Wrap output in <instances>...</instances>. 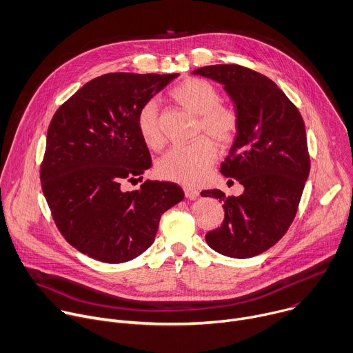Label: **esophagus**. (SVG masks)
Wrapping results in <instances>:
<instances>
[{
  "label": "esophagus",
  "mask_w": 353,
  "mask_h": 353,
  "mask_svg": "<svg viewBox=\"0 0 353 353\" xmlns=\"http://www.w3.org/2000/svg\"><path fill=\"white\" fill-rule=\"evenodd\" d=\"M183 192H185V196L189 197V199H196V197H199V194H200L197 189L190 188V186H185V188H183Z\"/></svg>",
  "instance_id": "1"
}]
</instances>
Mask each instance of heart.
I'll return each mask as SVG.
<instances>
[{
	"label": "heart",
	"instance_id": "b5f03b06",
	"mask_svg": "<svg viewBox=\"0 0 353 353\" xmlns=\"http://www.w3.org/2000/svg\"><path fill=\"white\" fill-rule=\"evenodd\" d=\"M171 99L183 110L197 115L196 134H208L220 146L231 145L239 130L235 107L221 101L219 89L204 79L188 78L170 92ZM137 130L148 148L157 150L164 143L159 107L150 100L140 107ZM217 148L207 136L197 137L185 146H174L157 161V174L168 181L192 185L199 182L216 161Z\"/></svg>",
	"mask_w": 353,
	"mask_h": 353
}]
</instances>
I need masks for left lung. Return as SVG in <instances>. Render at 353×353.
<instances>
[{
    "instance_id": "8db88e82",
    "label": "left lung",
    "mask_w": 353,
    "mask_h": 353,
    "mask_svg": "<svg viewBox=\"0 0 353 353\" xmlns=\"http://www.w3.org/2000/svg\"><path fill=\"white\" fill-rule=\"evenodd\" d=\"M193 74L223 83L235 103L239 130L220 172L245 188L236 197L219 189L200 193L220 199L225 211L205 241L228 257L257 256L285 235L296 216L310 171L303 118L283 90L253 69L221 63Z\"/></svg>"
}]
</instances>
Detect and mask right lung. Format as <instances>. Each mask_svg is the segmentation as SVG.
I'll use <instances>...</instances> for the list:
<instances>
[{
	"label": "right lung",
	"instance_id": "1",
	"mask_svg": "<svg viewBox=\"0 0 353 353\" xmlns=\"http://www.w3.org/2000/svg\"><path fill=\"white\" fill-rule=\"evenodd\" d=\"M178 74L101 75L54 114L40 181L52 220L69 245L103 263H125L153 242L164 211L183 199L172 182H142L152 157L137 112Z\"/></svg>",
	"mask_w": 353,
	"mask_h": 353
}]
</instances>
